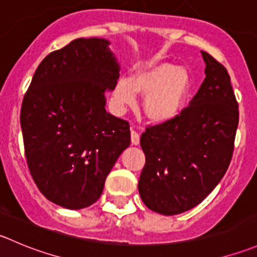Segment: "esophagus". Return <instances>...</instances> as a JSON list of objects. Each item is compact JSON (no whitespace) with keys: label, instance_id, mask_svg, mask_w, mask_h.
<instances>
[{"label":"esophagus","instance_id":"34e87169","mask_svg":"<svg viewBox=\"0 0 257 257\" xmlns=\"http://www.w3.org/2000/svg\"><path fill=\"white\" fill-rule=\"evenodd\" d=\"M131 139H132V144H133V146H138L139 144V133L137 131H134L133 128H132V131H131Z\"/></svg>","mask_w":257,"mask_h":257}]
</instances>
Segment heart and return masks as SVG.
Here are the masks:
<instances>
[{
	"instance_id": "1",
	"label": "heart",
	"mask_w": 257,
	"mask_h": 257,
	"mask_svg": "<svg viewBox=\"0 0 257 257\" xmlns=\"http://www.w3.org/2000/svg\"><path fill=\"white\" fill-rule=\"evenodd\" d=\"M192 88L193 79L187 69L159 62L141 69L132 78L119 76L111 90V100L115 110L123 111L136 104L137 94L147 95L143 103L147 118L164 124L181 114Z\"/></svg>"
}]
</instances>
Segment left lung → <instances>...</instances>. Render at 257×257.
Here are the masks:
<instances>
[{
  "label": "left lung",
  "instance_id": "8db88e82",
  "mask_svg": "<svg viewBox=\"0 0 257 257\" xmlns=\"http://www.w3.org/2000/svg\"><path fill=\"white\" fill-rule=\"evenodd\" d=\"M206 78L188 108L141 137L146 166L138 191L149 210L178 215L202 202L230 166L238 105L227 70L201 51Z\"/></svg>",
  "mask_w": 257,
  "mask_h": 257
}]
</instances>
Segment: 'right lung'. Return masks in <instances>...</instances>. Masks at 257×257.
Listing matches in <instances>:
<instances>
[{"label":"right lung","instance_id":"obj_1","mask_svg":"<svg viewBox=\"0 0 257 257\" xmlns=\"http://www.w3.org/2000/svg\"><path fill=\"white\" fill-rule=\"evenodd\" d=\"M105 39H76L47 55L21 108L30 173L49 201L81 210L99 200L131 144L128 121L106 111L120 65Z\"/></svg>","mask_w":257,"mask_h":257}]
</instances>
